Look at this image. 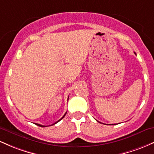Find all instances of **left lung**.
<instances>
[{"label": "left lung", "instance_id": "obj_1", "mask_svg": "<svg viewBox=\"0 0 154 154\" xmlns=\"http://www.w3.org/2000/svg\"><path fill=\"white\" fill-rule=\"evenodd\" d=\"M134 54H136V53H135V52H134Z\"/></svg>", "mask_w": 154, "mask_h": 154}]
</instances>
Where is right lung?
<instances>
[{
    "mask_svg": "<svg viewBox=\"0 0 154 154\" xmlns=\"http://www.w3.org/2000/svg\"><path fill=\"white\" fill-rule=\"evenodd\" d=\"M66 113H67V112H66V113H65V115H64V116H63V117H62V118L60 119V120H59V121H57V122H55V123H54V124H52V125H54V124H57V122H60V120H61V119H63L64 118V117H65V115H66ZM37 124V125H38V126H39V127H45V126L41 125V124Z\"/></svg>",
    "mask_w": 154,
    "mask_h": 154,
    "instance_id": "1",
    "label": "right lung"
}]
</instances>
